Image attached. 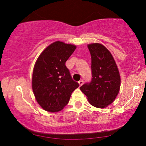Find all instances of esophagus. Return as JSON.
<instances>
[{"mask_svg":"<svg viewBox=\"0 0 146 146\" xmlns=\"http://www.w3.org/2000/svg\"><path fill=\"white\" fill-rule=\"evenodd\" d=\"M78 84H79V85H80V86H81L84 84V80H80L78 82Z\"/></svg>","mask_w":146,"mask_h":146,"instance_id":"1","label":"esophagus"}]
</instances>
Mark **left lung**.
Masks as SVG:
<instances>
[{"mask_svg":"<svg viewBox=\"0 0 146 146\" xmlns=\"http://www.w3.org/2000/svg\"><path fill=\"white\" fill-rule=\"evenodd\" d=\"M88 47L91 56L92 78L80 90L91 105L104 108L115 100L119 92V71L111 53L104 46L94 43Z\"/></svg>","mask_w":146,"mask_h":146,"instance_id":"left-lung-1","label":"left lung"}]
</instances>
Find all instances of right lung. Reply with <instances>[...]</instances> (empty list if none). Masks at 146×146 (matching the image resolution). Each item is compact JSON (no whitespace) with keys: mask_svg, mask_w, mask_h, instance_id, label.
<instances>
[{"mask_svg":"<svg viewBox=\"0 0 146 146\" xmlns=\"http://www.w3.org/2000/svg\"><path fill=\"white\" fill-rule=\"evenodd\" d=\"M75 49V45L56 41L47 47L36 61L32 89L38 104L47 111L62 110L79 86L66 66Z\"/></svg>","mask_w":146,"mask_h":146,"instance_id":"right-lung-1","label":"right lung"}]
</instances>
